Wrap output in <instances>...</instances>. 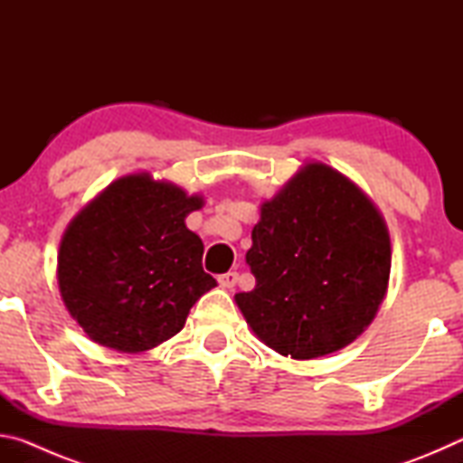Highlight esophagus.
Returning <instances> with one entry per match:
<instances>
[{
    "instance_id": "34e87169",
    "label": "esophagus",
    "mask_w": 463,
    "mask_h": 463,
    "mask_svg": "<svg viewBox=\"0 0 463 463\" xmlns=\"http://www.w3.org/2000/svg\"><path fill=\"white\" fill-rule=\"evenodd\" d=\"M218 281H221V286H224V288H232L239 281V273L226 271V273H222V276H218Z\"/></svg>"
}]
</instances>
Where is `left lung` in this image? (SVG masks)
Wrapping results in <instances>:
<instances>
[{
	"mask_svg": "<svg viewBox=\"0 0 463 463\" xmlns=\"http://www.w3.org/2000/svg\"><path fill=\"white\" fill-rule=\"evenodd\" d=\"M250 239L257 284L234 300L278 354H333L372 323L388 288L390 237L373 203L339 171L304 167L263 203Z\"/></svg>",
	"mask_w": 463,
	"mask_h": 463,
	"instance_id": "8db88e82",
	"label": "left lung"
}]
</instances>
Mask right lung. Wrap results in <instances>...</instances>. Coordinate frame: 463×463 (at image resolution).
I'll list each match as a JSON object with an SVG mask.
<instances>
[{"instance_id": "obj_1", "label": "right lung", "mask_w": 463, "mask_h": 463, "mask_svg": "<svg viewBox=\"0 0 463 463\" xmlns=\"http://www.w3.org/2000/svg\"><path fill=\"white\" fill-rule=\"evenodd\" d=\"M200 206L198 195L140 174L77 214L61 242L59 288L90 339L138 354L182 331L216 286L202 268L200 237L184 222Z\"/></svg>"}]
</instances>
